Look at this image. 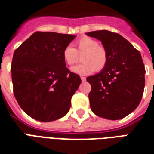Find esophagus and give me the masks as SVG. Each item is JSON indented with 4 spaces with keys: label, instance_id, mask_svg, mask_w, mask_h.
Returning a JSON list of instances; mask_svg holds the SVG:
<instances>
[{
    "label": "esophagus",
    "instance_id": "obj_1",
    "mask_svg": "<svg viewBox=\"0 0 154 154\" xmlns=\"http://www.w3.org/2000/svg\"><path fill=\"white\" fill-rule=\"evenodd\" d=\"M81 80L83 81V82H85V81H86V77H83V76H82V77H81Z\"/></svg>",
    "mask_w": 154,
    "mask_h": 154
}]
</instances>
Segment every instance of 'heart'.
<instances>
[{
	"label": "heart",
	"instance_id": "1",
	"mask_svg": "<svg viewBox=\"0 0 154 154\" xmlns=\"http://www.w3.org/2000/svg\"><path fill=\"white\" fill-rule=\"evenodd\" d=\"M81 62L83 63L72 68L74 73L80 75H88L94 71H100L106 67L107 63V51L97 40L89 37L82 36L75 43V48L67 45L63 51L62 56L66 64L71 67L79 60V55L83 54Z\"/></svg>",
	"mask_w": 154,
	"mask_h": 154
}]
</instances>
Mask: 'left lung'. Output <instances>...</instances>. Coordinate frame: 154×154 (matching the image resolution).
I'll use <instances>...</instances> for the list:
<instances>
[{
	"label": "left lung",
	"instance_id": "8db88e82",
	"mask_svg": "<svg viewBox=\"0 0 154 154\" xmlns=\"http://www.w3.org/2000/svg\"><path fill=\"white\" fill-rule=\"evenodd\" d=\"M87 35L102 41L107 63L98 74L89 76L91 109L110 120L123 119L137 107L145 87L146 69L140 52L116 32L100 30Z\"/></svg>",
	"mask_w": 154,
	"mask_h": 154
}]
</instances>
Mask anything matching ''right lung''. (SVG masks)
<instances>
[{
	"label": "right lung",
	"mask_w": 154,
	"mask_h": 154,
	"mask_svg": "<svg viewBox=\"0 0 154 154\" xmlns=\"http://www.w3.org/2000/svg\"><path fill=\"white\" fill-rule=\"evenodd\" d=\"M75 35L36 32L14 51L11 65L13 93L28 116L40 122L67 114L80 77L66 67L62 53Z\"/></svg>",
	"instance_id": "add662e5"
}]
</instances>
